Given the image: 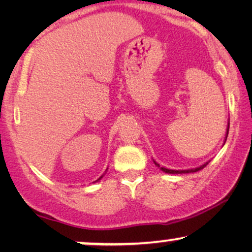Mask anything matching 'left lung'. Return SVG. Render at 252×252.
Segmentation results:
<instances>
[{
  "instance_id": "1",
  "label": "left lung",
  "mask_w": 252,
  "mask_h": 252,
  "mask_svg": "<svg viewBox=\"0 0 252 252\" xmlns=\"http://www.w3.org/2000/svg\"><path fill=\"white\" fill-rule=\"evenodd\" d=\"M228 128H230V122H228V126H227L226 138H227V135H228ZM155 164H156V166H158V164L156 163V162H155ZM207 164H209V162L204 163V164H202V166L198 167V168H194V169H189V170H172V169L163 168V167H161V169H162L164 173H169V174H181V173H194V172H198V170H200V169H202V168H205V167H206ZM158 167H160V166H158Z\"/></svg>"
}]
</instances>
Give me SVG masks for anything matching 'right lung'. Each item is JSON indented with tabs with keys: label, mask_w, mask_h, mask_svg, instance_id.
I'll return each instance as SVG.
<instances>
[{
	"label": "right lung",
	"mask_w": 252,
	"mask_h": 252,
	"mask_svg": "<svg viewBox=\"0 0 252 252\" xmlns=\"http://www.w3.org/2000/svg\"><path fill=\"white\" fill-rule=\"evenodd\" d=\"M102 178H103V176H100V178H99V179H102ZM99 179H98V180H99ZM98 180H97V181H98Z\"/></svg>",
	"instance_id": "obj_1"
}]
</instances>
